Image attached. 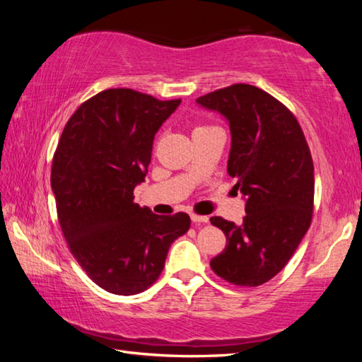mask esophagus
Segmentation results:
<instances>
[{
	"mask_svg": "<svg viewBox=\"0 0 362 362\" xmlns=\"http://www.w3.org/2000/svg\"><path fill=\"white\" fill-rule=\"evenodd\" d=\"M192 222L193 223H207L209 222V217H206V216H198V214H192Z\"/></svg>",
	"mask_w": 362,
	"mask_h": 362,
	"instance_id": "34e87169",
	"label": "esophagus"
}]
</instances>
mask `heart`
Wrapping results in <instances>:
<instances>
[{
	"label": "heart",
	"instance_id": "1",
	"mask_svg": "<svg viewBox=\"0 0 362 362\" xmlns=\"http://www.w3.org/2000/svg\"><path fill=\"white\" fill-rule=\"evenodd\" d=\"M209 127H211V126H198V127H196V129H194V132H198V131H204V129H209Z\"/></svg>",
	"mask_w": 362,
	"mask_h": 362
}]
</instances>
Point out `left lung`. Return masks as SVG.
Instances as JSON below:
<instances>
[{"instance_id":"1","label":"left lung","mask_w":362,"mask_h":362,"mask_svg":"<svg viewBox=\"0 0 362 362\" xmlns=\"http://www.w3.org/2000/svg\"><path fill=\"white\" fill-rule=\"evenodd\" d=\"M230 124V177L246 198V217L235 225L222 217L226 246L211 260L226 283L255 287L286 267L313 217L315 168L302 127L279 100L250 84H233L198 97Z\"/></svg>"}]
</instances>
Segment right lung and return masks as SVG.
<instances>
[{"label":"right lung","mask_w":362,"mask_h":362,"mask_svg":"<svg viewBox=\"0 0 362 362\" xmlns=\"http://www.w3.org/2000/svg\"><path fill=\"white\" fill-rule=\"evenodd\" d=\"M180 102L124 88L102 90L71 115L54 153L51 187L70 252L116 296L148 289L170 244L189 228L185 212L156 216L134 203L155 134Z\"/></svg>","instance_id":"add662e5"}]
</instances>
